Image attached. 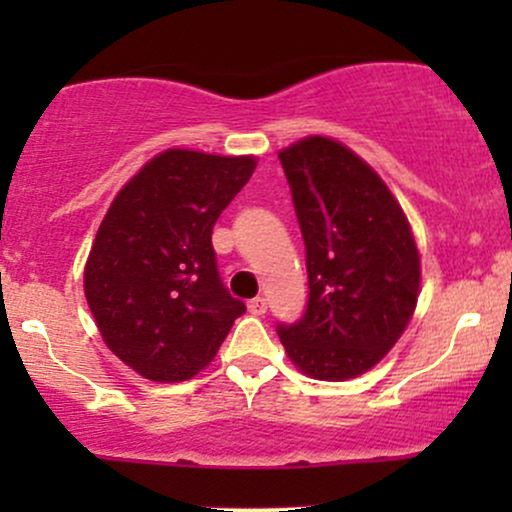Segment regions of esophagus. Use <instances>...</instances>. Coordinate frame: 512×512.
I'll use <instances>...</instances> for the list:
<instances>
[{"instance_id": "obj_1", "label": "esophagus", "mask_w": 512, "mask_h": 512, "mask_svg": "<svg viewBox=\"0 0 512 512\" xmlns=\"http://www.w3.org/2000/svg\"><path fill=\"white\" fill-rule=\"evenodd\" d=\"M248 310L252 315H264V313H267V301H264V298H260V296L252 298V301L248 303Z\"/></svg>"}]
</instances>
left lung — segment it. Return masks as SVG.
Returning <instances> with one entry per match:
<instances>
[{
	"mask_svg": "<svg viewBox=\"0 0 512 512\" xmlns=\"http://www.w3.org/2000/svg\"><path fill=\"white\" fill-rule=\"evenodd\" d=\"M301 223L308 305L276 325L286 354L317 380L366 373L414 315L421 264L407 216L354 151L308 137L279 154Z\"/></svg>",
	"mask_w": 512,
	"mask_h": 512,
	"instance_id": "1",
	"label": "left lung"
}]
</instances>
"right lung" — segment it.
Returning a JSON list of instances; mask_svg holds the SVG:
<instances>
[{
  "mask_svg": "<svg viewBox=\"0 0 512 512\" xmlns=\"http://www.w3.org/2000/svg\"><path fill=\"white\" fill-rule=\"evenodd\" d=\"M255 166V156L168 149L110 204L84 291L108 349L144 378L190 380L245 313L223 286L211 231Z\"/></svg>",
  "mask_w": 512,
  "mask_h": 512,
  "instance_id": "add662e5",
  "label": "right lung"
}]
</instances>
